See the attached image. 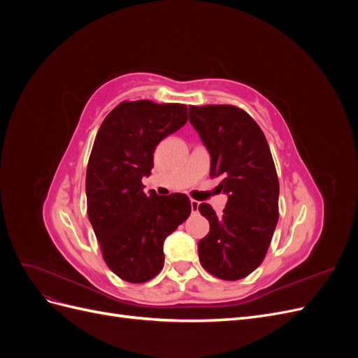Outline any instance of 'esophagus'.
<instances>
[{
  "mask_svg": "<svg viewBox=\"0 0 358 358\" xmlns=\"http://www.w3.org/2000/svg\"><path fill=\"white\" fill-rule=\"evenodd\" d=\"M199 206H200V203L199 201H196V200H191V210L196 213L197 210H199Z\"/></svg>",
  "mask_w": 358,
  "mask_h": 358,
  "instance_id": "esophagus-1",
  "label": "esophagus"
}]
</instances>
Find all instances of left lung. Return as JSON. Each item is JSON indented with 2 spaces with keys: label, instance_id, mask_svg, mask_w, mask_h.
Returning <instances> with one entry per match:
<instances>
[{
  "label": "left lung",
  "instance_id": "left-lung-1",
  "mask_svg": "<svg viewBox=\"0 0 358 358\" xmlns=\"http://www.w3.org/2000/svg\"><path fill=\"white\" fill-rule=\"evenodd\" d=\"M189 122L210 154V178L229 196L221 216L201 203L210 230L199 242L201 266L216 278H246L263 263L279 218V180L264 133L230 104L189 106Z\"/></svg>",
  "mask_w": 358,
  "mask_h": 358
}]
</instances>
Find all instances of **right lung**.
Instances as JSON below:
<instances>
[{
  "mask_svg": "<svg viewBox=\"0 0 358 358\" xmlns=\"http://www.w3.org/2000/svg\"><path fill=\"white\" fill-rule=\"evenodd\" d=\"M187 106L122 101L106 116L86 169L88 218L106 264L131 284L164 266L162 243L191 213L185 194L143 192L157 145L187 122Z\"/></svg>",
  "mask_w": 358,
  "mask_h": 358,
  "instance_id": "right-lung-1",
  "label": "right lung"
}]
</instances>
